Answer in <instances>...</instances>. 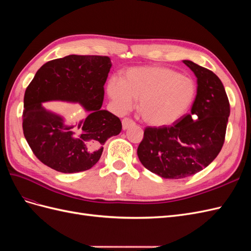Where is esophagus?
I'll return each instance as SVG.
<instances>
[{
    "label": "esophagus",
    "instance_id": "1",
    "mask_svg": "<svg viewBox=\"0 0 251 251\" xmlns=\"http://www.w3.org/2000/svg\"><path fill=\"white\" fill-rule=\"evenodd\" d=\"M134 126V121L130 118H124L123 119V128L124 130H126V128H128L130 126Z\"/></svg>",
    "mask_w": 251,
    "mask_h": 251
}]
</instances>
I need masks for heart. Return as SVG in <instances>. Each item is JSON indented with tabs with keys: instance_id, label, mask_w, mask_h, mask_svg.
<instances>
[{
	"instance_id": "1",
	"label": "heart",
	"mask_w": 251,
	"mask_h": 251,
	"mask_svg": "<svg viewBox=\"0 0 251 251\" xmlns=\"http://www.w3.org/2000/svg\"><path fill=\"white\" fill-rule=\"evenodd\" d=\"M196 83L186 75L168 67H133L123 72L121 80L112 77L107 92L120 112L131 110L134 100L144 123L163 126L176 123L191 108Z\"/></svg>"
}]
</instances>
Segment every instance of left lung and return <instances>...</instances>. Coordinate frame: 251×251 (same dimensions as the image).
<instances>
[{
  "label": "left lung",
  "instance_id": "1",
  "mask_svg": "<svg viewBox=\"0 0 251 251\" xmlns=\"http://www.w3.org/2000/svg\"><path fill=\"white\" fill-rule=\"evenodd\" d=\"M197 77L191 114L170 126H149L137 155L144 168L165 179H181L208 166L221 151L230 114L229 101L217 75L183 60Z\"/></svg>",
  "mask_w": 251,
  "mask_h": 251
}]
</instances>
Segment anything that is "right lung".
Masks as SVG:
<instances>
[{
	"instance_id": "add662e5",
	"label": "right lung",
	"mask_w": 251,
	"mask_h": 251,
	"mask_svg": "<svg viewBox=\"0 0 251 251\" xmlns=\"http://www.w3.org/2000/svg\"><path fill=\"white\" fill-rule=\"evenodd\" d=\"M111 67L108 56L72 54L37 70L24 96L23 131L45 165L65 174L90 170L100 160L104 142L121 132L120 119L101 109ZM53 100L78 102L86 118L68 125L43 108V102Z\"/></svg>"
}]
</instances>
